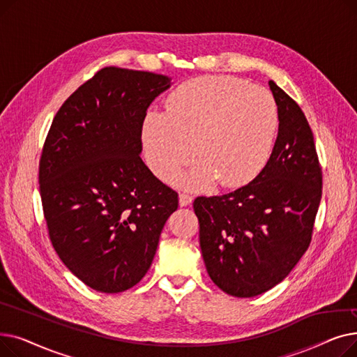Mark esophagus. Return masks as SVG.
Here are the masks:
<instances>
[{
  "instance_id": "obj_1",
  "label": "esophagus",
  "mask_w": 357,
  "mask_h": 357,
  "mask_svg": "<svg viewBox=\"0 0 357 357\" xmlns=\"http://www.w3.org/2000/svg\"><path fill=\"white\" fill-rule=\"evenodd\" d=\"M192 202V195L186 191H182L179 194V205L181 207H186V205H190Z\"/></svg>"
}]
</instances>
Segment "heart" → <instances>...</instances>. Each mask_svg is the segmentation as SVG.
Instances as JSON below:
<instances>
[{
    "label": "heart",
    "instance_id": "b5f03b06",
    "mask_svg": "<svg viewBox=\"0 0 357 357\" xmlns=\"http://www.w3.org/2000/svg\"><path fill=\"white\" fill-rule=\"evenodd\" d=\"M279 124L272 93L231 77H201L179 85L166 101V112L144 119L142 139L149 167L160 179L201 160L175 182L237 186L255 178L271 158Z\"/></svg>",
    "mask_w": 357,
    "mask_h": 357
}]
</instances>
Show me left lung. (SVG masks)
Wrapping results in <instances>:
<instances>
[{
  "mask_svg": "<svg viewBox=\"0 0 357 357\" xmlns=\"http://www.w3.org/2000/svg\"><path fill=\"white\" fill-rule=\"evenodd\" d=\"M279 128L261 172L241 188L198 197L199 246L213 282L250 298L278 285L307 252L321 201L323 174L303 109L269 81Z\"/></svg>",
  "mask_w": 357,
  "mask_h": 357,
  "instance_id": "1",
  "label": "left lung"
}]
</instances>
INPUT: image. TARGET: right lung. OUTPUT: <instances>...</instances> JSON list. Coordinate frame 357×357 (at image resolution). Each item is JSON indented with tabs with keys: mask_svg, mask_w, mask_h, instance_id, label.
I'll return each instance as SVG.
<instances>
[{
	"mask_svg": "<svg viewBox=\"0 0 357 357\" xmlns=\"http://www.w3.org/2000/svg\"><path fill=\"white\" fill-rule=\"evenodd\" d=\"M171 86L153 72L108 66L56 112L39 163L52 245L85 285L105 294L140 282L178 194L140 158L152 101Z\"/></svg>",
	"mask_w": 357,
	"mask_h": 357,
	"instance_id": "obj_1",
	"label": "right lung"
}]
</instances>
